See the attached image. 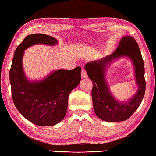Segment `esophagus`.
<instances>
[{
    "label": "esophagus",
    "instance_id": "1",
    "mask_svg": "<svg viewBox=\"0 0 156 156\" xmlns=\"http://www.w3.org/2000/svg\"><path fill=\"white\" fill-rule=\"evenodd\" d=\"M81 77H82V78H86L87 77V73L86 72V70L84 69H82Z\"/></svg>",
    "mask_w": 156,
    "mask_h": 156
}]
</instances>
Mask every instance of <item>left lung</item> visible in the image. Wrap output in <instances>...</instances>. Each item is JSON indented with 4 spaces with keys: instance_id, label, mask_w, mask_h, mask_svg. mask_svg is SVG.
I'll return each instance as SVG.
<instances>
[{
    "instance_id": "left-lung-1",
    "label": "left lung",
    "mask_w": 156,
    "mask_h": 156,
    "mask_svg": "<svg viewBox=\"0 0 156 156\" xmlns=\"http://www.w3.org/2000/svg\"><path fill=\"white\" fill-rule=\"evenodd\" d=\"M121 57L129 58L135 68L136 83L138 89L129 100L120 102L112 96L106 79L108 66ZM84 68L92 80V99L94 111L101 120L109 122L129 119L141 104L145 92V68L141 51L132 36L122 38L118 47L111 55L102 59L87 63Z\"/></svg>"
}]
</instances>
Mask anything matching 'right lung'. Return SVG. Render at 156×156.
Here are the masks:
<instances>
[{
	"mask_svg": "<svg viewBox=\"0 0 156 156\" xmlns=\"http://www.w3.org/2000/svg\"><path fill=\"white\" fill-rule=\"evenodd\" d=\"M58 41L42 34L27 36L18 46L9 72L12 99L20 114L32 123L54 126L66 116L68 97L81 80V68L58 69L41 80L30 81L23 68L24 51L35 44L54 46Z\"/></svg>",
	"mask_w": 156,
	"mask_h": 156,
	"instance_id": "right-lung-1",
	"label": "right lung"
}]
</instances>
